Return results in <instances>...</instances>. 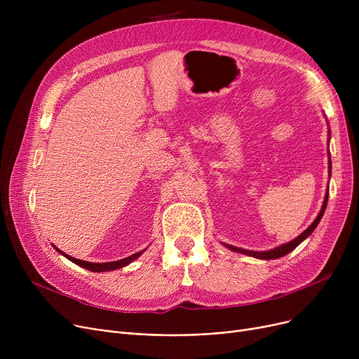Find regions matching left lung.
<instances>
[{"label":"left lung","instance_id":"1","mask_svg":"<svg viewBox=\"0 0 359 359\" xmlns=\"http://www.w3.org/2000/svg\"><path fill=\"white\" fill-rule=\"evenodd\" d=\"M329 134H330V132H329ZM330 168H332V161H330V158H329V175H330V172H332ZM327 199H329V189H327V192H326V196H325V201H323L322 210H320L318 215H317V217H316V219L311 222L310 227H309L307 230H304L303 233H301L298 237H295L294 240H291L290 243L282 244V246H278V248H275V249H272V250H268V252H255V250H246V249L234 248V246H230V244H225V243H222V244H224L225 248H229V249H230V250H233V252L243 253V255H248V256H253V257H256V259L271 260V259H278V257L285 256V255H288L290 252H292L301 241H304V240H306V238H307V237L314 231V229L317 227V224L320 222V219H322V217H323V214H325L326 205H327Z\"/></svg>","mask_w":359,"mask_h":359}]
</instances>
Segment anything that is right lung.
Returning <instances> with one entry per match:
<instances>
[{
	"label": "right lung",
	"mask_w": 359,
	"mask_h": 359,
	"mask_svg": "<svg viewBox=\"0 0 359 359\" xmlns=\"http://www.w3.org/2000/svg\"><path fill=\"white\" fill-rule=\"evenodd\" d=\"M55 248V246H53ZM56 250H58L61 255H64L67 259H69L71 262H74L75 265H79V266H81V268H84V269H88V271H91V272H107V271H115V269H121V268H123V266H126V265H129V263L132 262V260H135L137 257H140L141 255H142V252H138V253H135V255H132V256H128V257H125V259H121V260H116V262H106V263H91V262H86V260H80V259H75V257H72V256H68V255H65L64 252H61L58 248H55Z\"/></svg>",
	"instance_id": "add662e5"
}]
</instances>
